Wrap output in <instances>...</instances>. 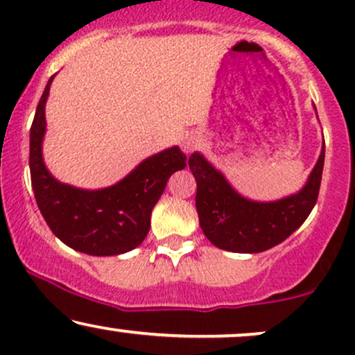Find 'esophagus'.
I'll return each instance as SVG.
<instances>
[{"instance_id": "34e87169", "label": "esophagus", "mask_w": 355, "mask_h": 355, "mask_svg": "<svg viewBox=\"0 0 355 355\" xmlns=\"http://www.w3.org/2000/svg\"><path fill=\"white\" fill-rule=\"evenodd\" d=\"M195 146H197V138H195V137H185V138H182V148L185 150L187 153L191 152V150H193Z\"/></svg>"}]
</instances>
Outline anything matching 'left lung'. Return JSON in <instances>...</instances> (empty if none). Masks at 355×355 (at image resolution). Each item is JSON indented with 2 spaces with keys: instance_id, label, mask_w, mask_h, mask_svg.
<instances>
[{
  "instance_id": "1",
  "label": "left lung",
  "mask_w": 355,
  "mask_h": 355,
  "mask_svg": "<svg viewBox=\"0 0 355 355\" xmlns=\"http://www.w3.org/2000/svg\"><path fill=\"white\" fill-rule=\"evenodd\" d=\"M325 146L299 193L277 202H252L239 195L200 153L189 166L197 180L195 205L205 237L222 250L257 254L279 245L305 222L319 197Z\"/></svg>"
}]
</instances>
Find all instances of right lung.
Returning a JSON list of instances; mask_svg holds the SVG:
<instances>
[{
    "instance_id": "1",
    "label": "right lung",
    "mask_w": 355,
    "mask_h": 355,
    "mask_svg": "<svg viewBox=\"0 0 355 355\" xmlns=\"http://www.w3.org/2000/svg\"><path fill=\"white\" fill-rule=\"evenodd\" d=\"M55 75L48 80L30 132V172L38 209L61 242L88 255L133 250L150 230V215L166 182L187 166L178 146L146 158L123 180L103 190H80L60 183L44 166L42 144L46 130L44 103Z\"/></svg>"
}]
</instances>
